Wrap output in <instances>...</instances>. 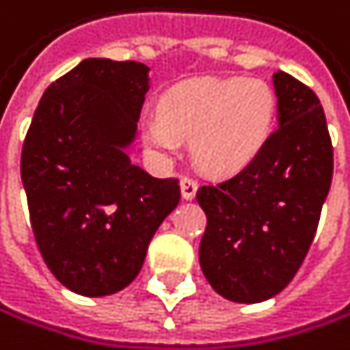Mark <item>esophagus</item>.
<instances>
[{
	"mask_svg": "<svg viewBox=\"0 0 350 350\" xmlns=\"http://www.w3.org/2000/svg\"><path fill=\"white\" fill-rule=\"evenodd\" d=\"M180 191H183L185 199H193L195 193H197V180L191 178V176H183L180 178Z\"/></svg>",
	"mask_w": 350,
	"mask_h": 350,
	"instance_id": "34e87169",
	"label": "esophagus"
}]
</instances>
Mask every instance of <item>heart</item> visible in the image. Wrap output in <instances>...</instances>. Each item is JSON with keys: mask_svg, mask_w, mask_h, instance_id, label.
Instances as JSON below:
<instances>
[{"mask_svg": "<svg viewBox=\"0 0 350 350\" xmlns=\"http://www.w3.org/2000/svg\"><path fill=\"white\" fill-rule=\"evenodd\" d=\"M275 94L260 79H201L174 90L144 126V140L159 157L180 149L193 134L197 161L233 172L256 155L271 132Z\"/></svg>", "mask_w": 350, "mask_h": 350, "instance_id": "1", "label": "heart"}]
</instances>
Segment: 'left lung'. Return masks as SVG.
<instances>
[{"instance_id":"8db88e82","label":"left lung","mask_w":350,"mask_h":350,"mask_svg":"<svg viewBox=\"0 0 350 350\" xmlns=\"http://www.w3.org/2000/svg\"><path fill=\"white\" fill-rule=\"evenodd\" d=\"M279 126L237 174L201 185L208 216L199 265L233 302H262L284 290L313 243L334 172V149L317 94L273 75Z\"/></svg>"}]
</instances>
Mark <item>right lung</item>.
<instances>
[{
  "mask_svg": "<svg viewBox=\"0 0 350 350\" xmlns=\"http://www.w3.org/2000/svg\"><path fill=\"white\" fill-rule=\"evenodd\" d=\"M149 66L88 58L39 100L23 144L21 176L42 258L81 296L124 290L178 206L176 178H153L124 153L149 90Z\"/></svg>",
  "mask_w": 350,
  "mask_h": 350,
  "instance_id": "obj_1",
  "label": "right lung"
}]
</instances>
